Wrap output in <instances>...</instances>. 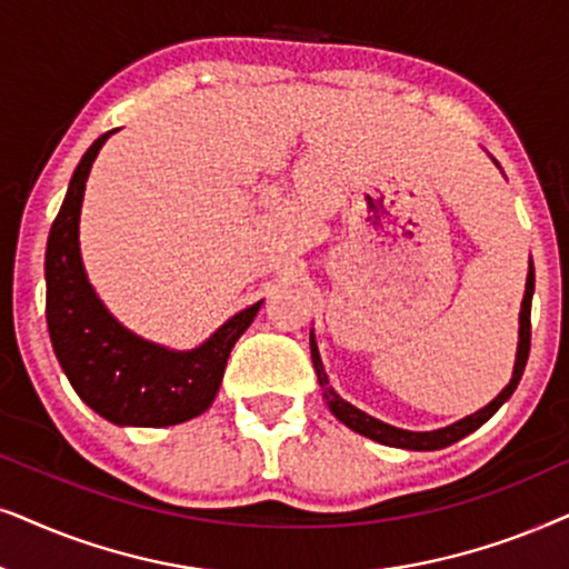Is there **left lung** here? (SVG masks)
Masks as SVG:
<instances>
[{
  "label": "left lung",
  "instance_id": "left-lung-1",
  "mask_svg": "<svg viewBox=\"0 0 569 569\" xmlns=\"http://www.w3.org/2000/svg\"><path fill=\"white\" fill-rule=\"evenodd\" d=\"M495 161V158H491ZM495 166L499 171H502V166L495 161ZM533 286H536V272H533V260H528V278H526V293H522V305H520V328H518V353H515V367H512V377L510 382L505 385L502 392L487 403L479 411L471 413V416H463V419L450 423V427H442V429H431V431H411V429H398V427H390V423H385L380 419H375V416L363 413L361 408H356L348 403L338 396L336 390L330 388V380H328V372H325L322 367V359H320V351H317V340H315V330L309 332V351H312V363H315V372H317V382H320L322 388V398L328 408L336 416L338 421H343L348 429H353L356 435L361 437H369L375 439V442L380 445H388V448H400V450H442L448 448V445L458 442V439H463L471 435L481 427V423H487L491 416H495L502 403L510 400V396L518 388L520 377H522V369H526V361H528V351H531V299H533Z\"/></svg>",
  "mask_w": 569,
  "mask_h": 569
}]
</instances>
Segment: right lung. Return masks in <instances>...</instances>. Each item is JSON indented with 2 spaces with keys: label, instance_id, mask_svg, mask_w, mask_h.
<instances>
[{
  "label": "right lung",
  "instance_id": "obj_1",
  "mask_svg": "<svg viewBox=\"0 0 569 569\" xmlns=\"http://www.w3.org/2000/svg\"><path fill=\"white\" fill-rule=\"evenodd\" d=\"M106 132L80 158L47 244V325L51 346L82 403L117 427H173L206 413L221 388L226 361L262 301L226 320L189 351L166 348L127 330L93 286L80 254L86 181Z\"/></svg>",
  "mask_w": 569,
  "mask_h": 569
}]
</instances>
